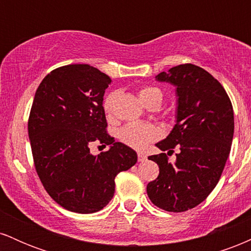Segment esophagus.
I'll use <instances>...</instances> for the list:
<instances>
[{
  "label": "esophagus",
  "instance_id": "1",
  "mask_svg": "<svg viewBox=\"0 0 251 251\" xmlns=\"http://www.w3.org/2000/svg\"><path fill=\"white\" fill-rule=\"evenodd\" d=\"M138 160H139V162H144V160H146V155L143 153V152H139V153H138Z\"/></svg>",
  "mask_w": 251,
  "mask_h": 251
}]
</instances>
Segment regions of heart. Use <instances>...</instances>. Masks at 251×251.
<instances>
[{"label":"heart","mask_w":251,"mask_h":251,"mask_svg":"<svg viewBox=\"0 0 251 251\" xmlns=\"http://www.w3.org/2000/svg\"><path fill=\"white\" fill-rule=\"evenodd\" d=\"M138 97L145 106H149L150 103L153 102H158L160 105L163 100L162 91L157 87L140 88L138 91ZM116 98L117 92H112L103 100V109L107 114H111L113 112ZM159 135V128L151 124L142 123H129L118 132V138L120 139V142L134 150H144L148 148L150 143L157 139Z\"/></svg>","instance_id":"obj_1"}]
</instances>
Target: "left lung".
Here are the masks:
<instances>
[{
	"label": "left lung",
	"instance_id": "left-lung-1",
	"mask_svg": "<svg viewBox=\"0 0 251 251\" xmlns=\"http://www.w3.org/2000/svg\"><path fill=\"white\" fill-rule=\"evenodd\" d=\"M176 87V124L155 144L162 153L150 155L159 175L148 184L149 198L158 208L181 212L205 200L220 180L234 137V111L226 89L211 74L192 63L155 75ZM180 150L176 162L163 153Z\"/></svg>",
	"mask_w": 251,
	"mask_h": 251
}]
</instances>
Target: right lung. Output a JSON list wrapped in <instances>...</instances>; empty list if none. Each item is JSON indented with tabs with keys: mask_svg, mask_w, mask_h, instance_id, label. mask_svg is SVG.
<instances>
[{
	"mask_svg": "<svg viewBox=\"0 0 251 251\" xmlns=\"http://www.w3.org/2000/svg\"><path fill=\"white\" fill-rule=\"evenodd\" d=\"M111 77L77 63L51 71L36 89L28 135L37 175L46 191L66 210L93 214L114 195V178L137 163V152L106 132L102 101ZM99 141L108 151L93 156Z\"/></svg>",
	"mask_w": 251,
	"mask_h": 251,
	"instance_id": "obj_1",
	"label": "right lung"
}]
</instances>
